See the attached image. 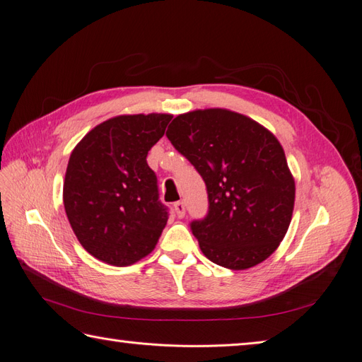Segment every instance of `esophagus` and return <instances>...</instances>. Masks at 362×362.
<instances>
[{
    "label": "esophagus",
    "mask_w": 362,
    "mask_h": 362,
    "mask_svg": "<svg viewBox=\"0 0 362 362\" xmlns=\"http://www.w3.org/2000/svg\"><path fill=\"white\" fill-rule=\"evenodd\" d=\"M173 210H175V213H177V216L180 218L185 216V205H184V202H175L173 204Z\"/></svg>",
    "instance_id": "esophagus-1"
}]
</instances>
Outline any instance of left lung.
Instances as JSON below:
<instances>
[{"label":"left lung","mask_w":362,"mask_h":362,"mask_svg":"<svg viewBox=\"0 0 362 362\" xmlns=\"http://www.w3.org/2000/svg\"><path fill=\"white\" fill-rule=\"evenodd\" d=\"M166 136L206 185L208 213L190 223L202 254L233 270L269 258L287 234L296 192L278 139L225 108L180 115Z\"/></svg>","instance_id":"8db88e82"}]
</instances>
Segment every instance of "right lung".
I'll use <instances>...</instances> for the list:
<instances>
[{
	"label": "right lung",
	"instance_id": "add662e5",
	"mask_svg": "<svg viewBox=\"0 0 362 362\" xmlns=\"http://www.w3.org/2000/svg\"><path fill=\"white\" fill-rule=\"evenodd\" d=\"M172 115H124L87 133L63 184L68 221L81 246L107 264H134L154 250L169 211L146 157Z\"/></svg>",
	"mask_w": 362,
	"mask_h": 362
}]
</instances>
